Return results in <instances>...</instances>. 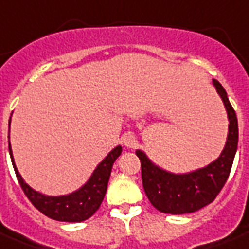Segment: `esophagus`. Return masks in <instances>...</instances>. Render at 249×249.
<instances>
[{"mask_svg": "<svg viewBox=\"0 0 249 249\" xmlns=\"http://www.w3.org/2000/svg\"><path fill=\"white\" fill-rule=\"evenodd\" d=\"M121 140H123V143H124L126 147H134L136 143H137L136 136H134L133 133H125Z\"/></svg>", "mask_w": 249, "mask_h": 249, "instance_id": "esophagus-1", "label": "esophagus"}]
</instances>
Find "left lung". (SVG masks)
<instances>
[{
    "instance_id": "8db88e82",
    "label": "left lung",
    "mask_w": 249,
    "mask_h": 249,
    "mask_svg": "<svg viewBox=\"0 0 249 249\" xmlns=\"http://www.w3.org/2000/svg\"><path fill=\"white\" fill-rule=\"evenodd\" d=\"M213 85L222 98L229 117L227 141L214 162L188 174H172L154 164L142 150L136 151L141 160L142 184L146 196L162 213L187 214L200 210L213 202L229 179L238 149V119L223 86L217 79H213Z\"/></svg>"
}]
</instances>
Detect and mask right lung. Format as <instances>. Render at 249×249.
I'll return each instance as SVG.
<instances>
[{"label":"right lung","mask_w":249,"mask_h":249,"mask_svg":"<svg viewBox=\"0 0 249 249\" xmlns=\"http://www.w3.org/2000/svg\"><path fill=\"white\" fill-rule=\"evenodd\" d=\"M121 151H123L121 146H116L115 149L111 150L109 154L95 168L87 183L79 188L78 191L65 196H45L43 193L36 192L35 189H32L20 176L18 168L15 166L10 142H9V153H10L15 175L23 189L24 195L39 212L47 217L61 222L86 221L99 209L107 192L112 166L120 157Z\"/></svg>","instance_id":"right-lung-1"}]
</instances>
